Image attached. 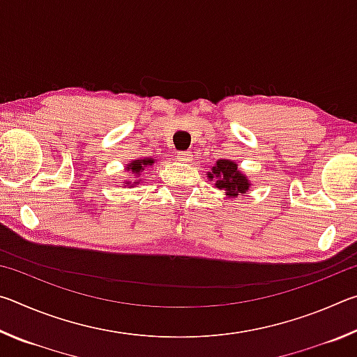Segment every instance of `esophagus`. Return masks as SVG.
I'll use <instances>...</instances> for the list:
<instances>
[{
	"mask_svg": "<svg viewBox=\"0 0 357 357\" xmlns=\"http://www.w3.org/2000/svg\"><path fill=\"white\" fill-rule=\"evenodd\" d=\"M176 157L179 160L183 162H190L192 160V154L189 153V151H179V153L176 154Z\"/></svg>",
	"mask_w": 357,
	"mask_h": 357,
	"instance_id": "obj_1",
	"label": "esophagus"
}]
</instances>
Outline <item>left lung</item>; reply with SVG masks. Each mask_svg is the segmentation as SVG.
I'll return each instance as SVG.
<instances>
[{"label": "left lung", "mask_w": 357, "mask_h": 357, "mask_svg": "<svg viewBox=\"0 0 357 357\" xmlns=\"http://www.w3.org/2000/svg\"><path fill=\"white\" fill-rule=\"evenodd\" d=\"M209 178L215 179L217 189L225 190L227 195L231 197H238L239 193H245L249 189V179L238 172V165L231 160H217Z\"/></svg>", "instance_id": "1"}]
</instances>
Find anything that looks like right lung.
Masks as SVG:
<instances>
[{
    "mask_svg": "<svg viewBox=\"0 0 357 357\" xmlns=\"http://www.w3.org/2000/svg\"><path fill=\"white\" fill-rule=\"evenodd\" d=\"M154 160L153 159H142V160H134L130 165H128V170H130L134 174H140L142 170H144V167L146 165H153ZM135 184V183H134ZM132 184L130 187H134Z\"/></svg>",
    "mask_w": 357,
    "mask_h": 357,
    "instance_id": "add662e5",
    "label": "right lung"
}]
</instances>
